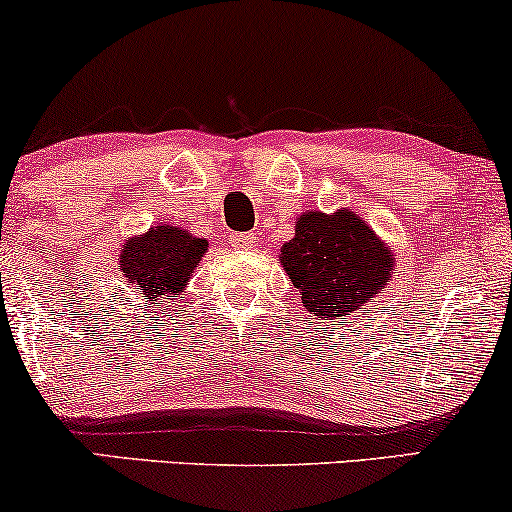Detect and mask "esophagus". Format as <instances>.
Masks as SVG:
<instances>
[{
  "label": "esophagus",
  "instance_id": "obj_1",
  "mask_svg": "<svg viewBox=\"0 0 512 512\" xmlns=\"http://www.w3.org/2000/svg\"><path fill=\"white\" fill-rule=\"evenodd\" d=\"M230 244L237 249H249L254 247V235H251V232H232Z\"/></svg>",
  "mask_w": 512,
  "mask_h": 512
}]
</instances>
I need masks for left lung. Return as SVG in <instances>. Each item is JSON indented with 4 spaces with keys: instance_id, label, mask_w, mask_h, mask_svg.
Listing matches in <instances>:
<instances>
[{
    "instance_id": "left-lung-1",
    "label": "left lung",
    "mask_w": 512,
    "mask_h": 512,
    "mask_svg": "<svg viewBox=\"0 0 512 512\" xmlns=\"http://www.w3.org/2000/svg\"><path fill=\"white\" fill-rule=\"evenodd\" d=\"M280 263L308 313L324 317L350 315L374 301L393 270L386 244L348 209L336 216L303 214L296 237L282 247Z\"/></svg>"
}]
</instances>
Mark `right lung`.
I'll use <instances>...</instances> for the list:
<instances>
[{
	"mask_svg": "<svg viewBox=\"0 0 512 512\" xmlns=\"http://www.w3.org/2000/svg\"><path fill=\"white\" fill-rule=\"evenodd\" d=\"M207 251V240L192 237L174 225H157L148 235L134 237L122 247L119 270L150 301L181 294Z\"/></svg>",
	"mask_w": 512,
	"mask_h": 512,
	"instance_id": "obj_1",
	"label": "right lung"
}]
</instances>
